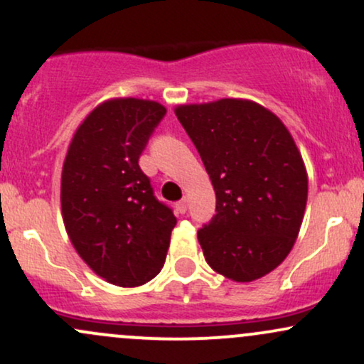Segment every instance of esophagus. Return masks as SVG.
I'll return each mask as SVG.
<instances>
[{
    "instance_id": "esophagus-1",
    "label": "esophagus",
    "mask_w": 364,
    "mask_h": 364,
    "mask_svg": "<svg viewBox=\"0 0 364 364\" xmlns=\"http://www.w3.org/2000/svg\"><path fill=\"white\" fill-rule=\"evenodd\" d=\"M176 208H178L179 214H186V210H188V200H186V198L179 200V202L176 203Z\"/></svg>"
}]
</instances>
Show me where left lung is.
<instances>
[{
    "instance_id": "8db88e82",
    "label": "left lung",
    "mask_w": 364,
    "mask_h": 364,
    "mask_svg": "<svg viewBox=\"0 0 364 364\" xmlns=\"http://www.w3.org/2000/svg\"><path fill=\"white\" fill-rule=\"evenodd\" d=\"M215 191L198 243L217 274L252 282L281 265L301 228L308 176L282 121L257 102L220 99L176 109Z\"/></svg>"
}]
</instances>
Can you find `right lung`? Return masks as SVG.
Returning a JSON list of instances; mask_svg holds the SVG:
<instances>
[{"label":"right lung","instance_id":"right-lung-1","mask_svg":"<svg viewBox=\"0 0 364 364\" xmlns=\"http://www.w3.org/2000/svg\"><path fill=\"white\" fill-rule=\"evenodd\" d=\"M166 107L112 99L83 119L61 174L66 232L83 262L107 282L135 287L164 267L173 208L157 200L139 159Z\"/></svg>","mask_w":364,"mask_h":364}]
</instances>
